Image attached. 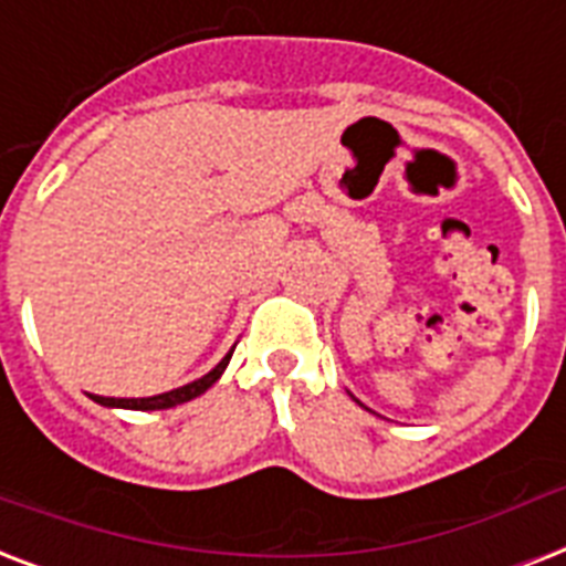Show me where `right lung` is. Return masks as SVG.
<instances>
[{
  "label": "right lung",
  "instance_id": "right-lung-1",
  "mask_svg": "<svg viewBox=\"0 0 566 566\" xmlns=\"http://www.w3.org/2000/svg\"><path fill=\"white\" fill-rule=\"evenodd\" d=\"M231 353H234V349H229V355H226V358H222L211 373H205L202 378H196V381H190V385L167 390V394L144 396V399H114V396H91V399L93 402L105 405V408H128V411H164V408H176V405L190 402V399H196L199 394H205V390H208V387H211L222 373H226V367H229L231 361Z\"/></svg>",
  "mask_w": 566,
  "mask_h": 566
}]
</instances>
